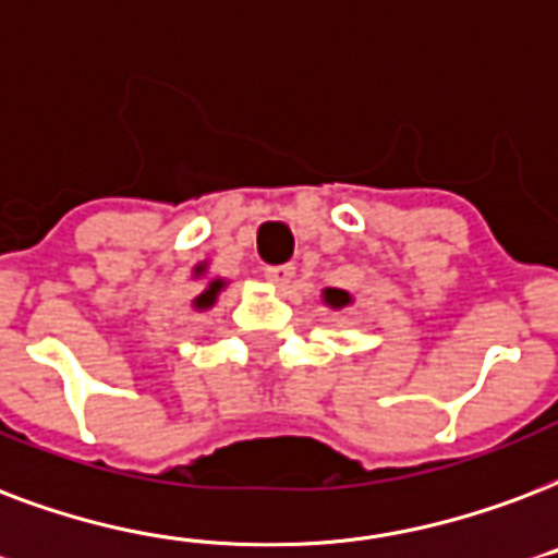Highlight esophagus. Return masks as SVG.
<instances>
[{
    "instance_id": "obj_1",
    "label": "esophagus",
    "mask_w": 558,
    "mask_h": 558,
    "mask_svg": "<svg viewBox=\"0 0 558 558\" xmlns=\"http://www.w3.org/2000/svg\"><path fill=\"white\" fill-rule=\"evenodd\" d=\"M266 278H269V283H275L278 289H287L289 283H292V278H295V266H269V269H266Z\"/></svg>"
}]
</instances>
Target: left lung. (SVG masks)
I'll list each match as a JSON object with an SVG mask.
<instances>
[{
  "label": "left lung",
  "instance_id": "8db88e82",
  "mask_svg": "<svg viewBox=\"0 0 558 558\" xmlns=\"http://www.w3.org/2000/svg\"><path fill=\"white\" fill-rule=\"evenodd\" d=\"M322 301H325L330 310H345L354 304V298H351V292H345V289H325V292H322Z\"/></svg>",
  "mask_w": 558,
  "mask_h": 558
}]
</instances>
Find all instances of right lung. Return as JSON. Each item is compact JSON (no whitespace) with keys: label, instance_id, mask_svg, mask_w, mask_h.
I'll list each match as a JSON object with an SVG mask.
<instances>
[{"label":"right lung","instance_id":"right-lung-1","mask_svg":"<svg viewBox=\"0 0 558 558\" xmlns=\"http://www.w3.org/2000/svg\"><path fill=\"white\" fill-rule=\"evenodd\" d=\"M193 278L195 280H204V289L198 292V295L193 298V310H198V313H204V310H210L216 301H219V295H222V289L228 287V280L225 278H207V263H198L193 269Z\"/></svg>","mask_w":558,"mask_h":558}]
</instances>
